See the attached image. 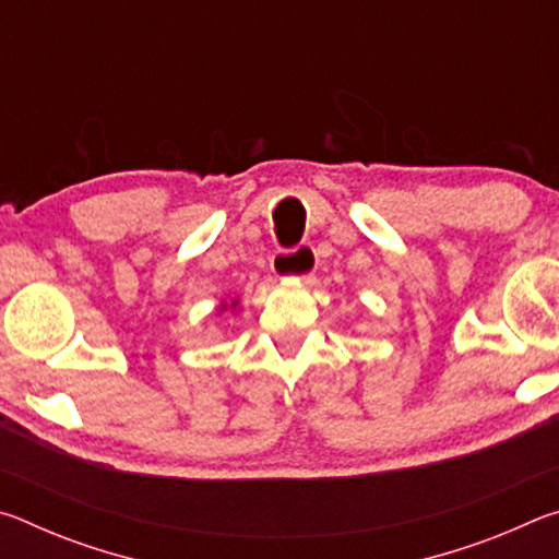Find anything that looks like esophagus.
Segmentation results:
<instances>
[{
  "label": "esophagus",
  "mask_w": 559,
  "mask_h": 559,
  "mask_svg": "<svg viewBox=\"0 0 559 559\" xmlns=\"http://www.w3.org/2000/svg\"><path fill=\"white\" fill-rule=\"evenodd\" d=\"M273 273L281 278H298L306 281L313 276V271L318 266V253L310 243L298 246L296 251H281L273 257Z\"/></svg>",
  "instance_id": "obj_1"
}]
</instances>
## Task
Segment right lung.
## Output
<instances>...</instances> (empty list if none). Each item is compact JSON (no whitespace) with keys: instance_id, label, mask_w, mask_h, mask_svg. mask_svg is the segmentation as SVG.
Instances as JSON below:
<instances>
[{"instance_id":"right-lung-1","label":"right lung","mask_w":559,"mask_h":559,"mask_svg":"<svg viewBox=\"0 0 559 559\" xmlns=\"http://www.w3.org/2000/svg\"><path fill=\"white\" fill-rule=\"evenodd\" d=\"M216 313H219V316H224V313H229V316H239V298L222 300V302H219V308H216Z\"/></svg>"}]
</instances>
